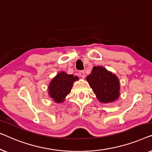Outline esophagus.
Returning a JSON list of instances; mask_svg holds the SVG:
<instances>
[{"label": "esophagus", "instance_id": "obj_1", "mask_svg": "<svg viewBox=\"0 0 152 152\" xmlns=\"http://www.w3.org/2000/svg\"><path fill=\"white\" fill-rule=\"evenodd\" d=\"M79 75H80V76L82 78H85V72L84 71H80L79 72Z\"/></svg>", "mask_w": 152, "mask_h": 152}]
</instances>
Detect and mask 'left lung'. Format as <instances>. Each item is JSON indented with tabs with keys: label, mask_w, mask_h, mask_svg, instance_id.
I'll return each instance as SVG.
<instances>
[{
	"label": "left lung",
	"mask_w": 152,
	"mask_h": 152,
	"mask_svg": "<svg viewBox=\"0 0 152 152\" xmlns=\"http://www.w3.org/2000/svg\"><path fill=\"white\" fill-rule=\"evenodd\" d=\"M86 80L100 102H113L121 95L118 78L102 66L94 67Z\"/></svg>",
	"instance_id": "8db88e82"
}]
</instances>
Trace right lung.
I'll use <instances>...</instances> for the list:
<instances>
[{"mask_svg":"<svg viewBox=\"0 0 152 152\" xmlns=\"http://www.w3.org/2000/svg\"><path fill=\"white\" fill-rule=\"evenodd\" d=\"M78 77L72 74H67L62 71L56 74L51 80L48 86V94L50 98L56 103H62L71 91L74 83L78 80Z\"/></svg>","mask_w":152,"mask_h":152,"instance_id":"right-lung-1","label":"right lung"}]
</instances>
